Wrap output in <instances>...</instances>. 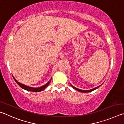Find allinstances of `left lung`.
<instances>
[{"label":"left lung","instance_id":"left-lung-1","mask_svg":"<svg viewBox=\"0 0 124 124\" xmlns=\"http://www.w3.org/2000/svg\"><path fill=\"white\" fill-rule=\"evenodd\" d=\"M71 85L72 86V87L73 89H75V90H77V91H78V92H81V93H89V92H92V91H93V90H95V89H97L98 88H99L100 86H101V85H100V86H97V87L94 88H93V89H90V90H81V89H78V88H76V87H75V86H73V85H71Z\"/></svg>","mask_w":124,"mask_h":124}]
</instances>
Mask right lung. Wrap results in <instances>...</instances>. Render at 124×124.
<instances>
[{
	"instance_id": "add662e5",
	"label": "right lung",
	"mask_w": 124,
	"mask_h": 124,
	"mask_svg": "<svg viewBox=\"0 0 124 124\" xmlns=\"http://www.w3.org/2000/svg\"><path fill=\"white\" fill-rule=\"evenodd\" d=\"M13 78H14V80L15 81V82H16L17 84L19 85V86L21 87L23 89H25L27 91H30V92H41V91H42L43 90H44L46 88H47L48 85H49V84L50 83V82L51 81V79L49 80V81L47 82V83L45 84L44 85H43L42 86H40V87H39V88H32V87H30V86H28L27 85H25L24 84H23L22 83H20L19 82H18V81H17V80L15 78V77L13 76Z\"/></svg>"
}]
</instances>
